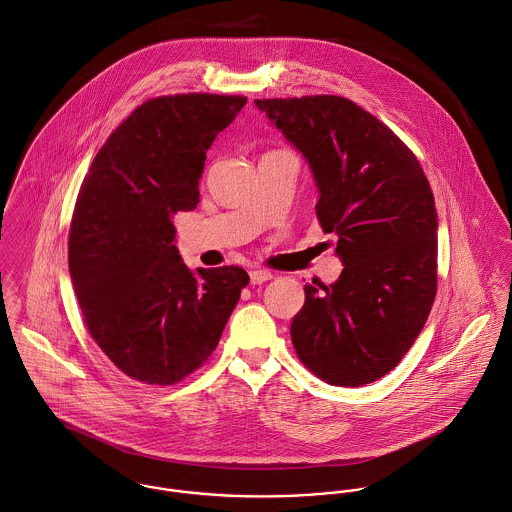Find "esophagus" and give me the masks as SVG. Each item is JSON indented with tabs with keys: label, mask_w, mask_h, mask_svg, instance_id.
I'll return each mask as SVG.
<instances>
[{
	"label": "esophagus",
	"mask_w": 512,
	"mask_h": 512,
	"mask_svg": "<svg viewBox=\"0 0 512 512\" xmlns=\"http://www.w3.org/2000/svg\"><path fill=\"white\" fill-rule=\"evenodd\" d=\"M249 279H251V284H263L271 281L273 275L265 269H253V271H249Z\"/></svg>",
	"instance_id": "obj_1"
}]
</instances>
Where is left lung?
<instances>
[{
    "instance_id": "obj_1",
    "label": "left lung",
    "mask_w": 512,
    "mask_h": 512,
    "mask_svg": "<svg viewBox=\"0 0 512 512\" xmlns=\"http://www.w3.org/2000/svg\"><path fill=\"white\" fill-rule=\"evenodd\" d=\"M310 165L316 216L336 233V283L306 284L290 336L322 381L385 377L422 332L438 283V212L414 153L375 115L341 96L255 100Z\"/></svg>"
}]
</instances>
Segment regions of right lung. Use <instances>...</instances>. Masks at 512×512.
<instances>
[{"label":"right lung","instance_id":"1","mask_svg":"<svg viewBox=\"0 0 512 512\" xmlns=\"http://www.w3.org/2000/svg\"><path fill=\"white\" fill-rule=\"evenodd\" d=\"M247 98L176 94L147 100L96 155L68 237L70 279L90 336L127 377L174 385L216 349L249 275L190 271L176 212L200 202L206 151Z\"/></svg>","mask_w":512,"mask_h":512}]
</instances>
